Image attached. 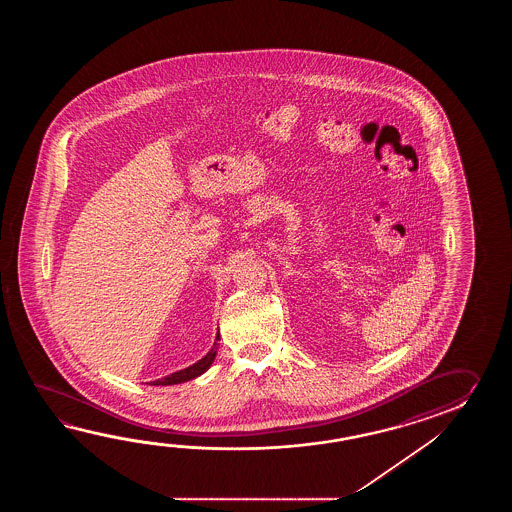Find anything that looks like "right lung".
<instances>
[{"label": "right lung", "mask_w": 512, "mask_h": 512, "mask_svg": "<svg viewBox=\"0 0 512 512\" xmlns=\"http://www.w3.org/2000/svg\"><path fill=\"white\" fill-rule=\"evenodd\" d=\"M219 335L214 340V346L210 348L207 355L203 357L201 360H197L196 364H192V366H188L185 370L175 371V373H170V375H166L163 379H157V381H152L150 384L152 386H172V384H181V382L192 381V379H196L199 375H203L205 371L212 366V362L216 359V353H218V344Z\"/></svg>", "instance_id": "obj_1"}]
</instances>
